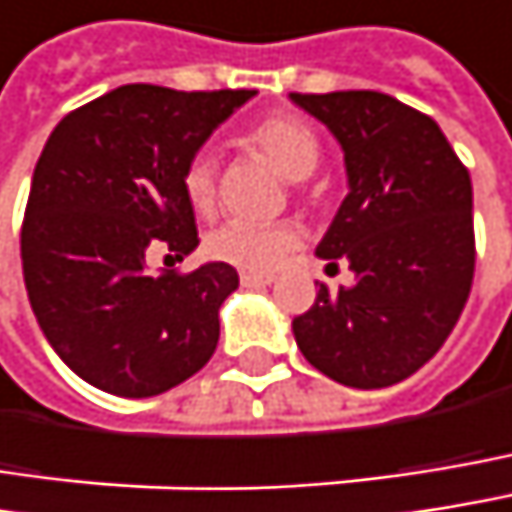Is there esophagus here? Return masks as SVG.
Returning <instances> with one entry per match:
<instances>
[{"mask_svg": "<svg viewBox=\"0 0 512 512\" xmlns=\"http://www.w3.org/2000/svg\"><path fill=\"white\" fill-rule=\"evenodd\" d=\"M275 278L272 275H257V272H243L240 275V284L243 287H266V284H272Z\"/></svg>", "mask_w": 512, "mask_h": 512, "instance_id": "1", "label": "esophagus"}]
</instances>
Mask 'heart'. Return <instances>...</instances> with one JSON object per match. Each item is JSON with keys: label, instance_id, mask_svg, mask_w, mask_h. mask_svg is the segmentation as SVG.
Returning a JSON list of instances; mask_svg holds the SVG:
<instances>
[{"label": "heart", "instance_id": "b5f03b06", "mask_svg": "<svg viewBox=\"0 0 512 512\" xmlns=\"http://www.w3.org/2000/svg\"><path fill=\"white\" fill-rule=\"evenodd\" d=\"M243 143L255 149L272 163L284 178L302 181L307 178L322 155L316 131L296 114H272L260 119L243 134ZM181 190L190 202V208L199 213H208L216 202V163L208 152L193 155L184 175H181ZM299 243V234L287 222L275 225H255V222H222L213 228L205 240V252L219 263L246 269V272H272L284 257L290 255Z\"/></svg>", "mask_w": 512, "mask_h": 512}]
</instances>
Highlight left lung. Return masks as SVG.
Here are the masks:
<instances>
[{"label":"left lung","mask_w":512,"mask_h":512,"mask_svg":"<svg viewBox=\"0 0 512 512\" xmlns=\"http://www.w3.org/2000/svg\"><path fill=\"white\" fill-rule=\"evenodd\" d=\"M340 143L349 196L316 255L354 284L293 319L322 375L381 390L422 369L457 325L475 275L472 178L440 125L387 93H290Z\"/></svg>","instance_id":"1"}]
</instances>
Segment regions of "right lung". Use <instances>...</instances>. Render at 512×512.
Returning a JSON list of instances; mask_svg holds the SVG:
<instances>
[{"label": "right lung", "mask_w": 512, "mask_h": 512, "mask_svg": "<svg viewBox=\"0 0 512 512\" xmlns=\"http://www.w3.org/2000/svg\"><path fill=\"white\" fill-rule=\"evenodd\" d=\"M252 96L125 84L49 134L20 234L25 290L49 346L96 390L161 395L216 351L237 269L213 260L152 275L146 255L199 246L184 166Z\"/></svg>", "instance_id": "add662e5"}]
</instances>
